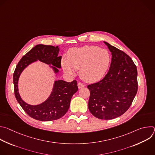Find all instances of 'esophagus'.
Returning a JSON list of instances; mask_svg holds the SVG:
<instances>
[{
	"label": "esophagus",
	"mask_w": 155,
	"mask_h": 155,
	"mask_svg": "<svg viewBox=\"0 0 155 155\" xmlns=\"http://www.w3.org/2000/svg\"><path fill=\"white\" fill-rule=\"evenodd\" d=\"M77 85H78V87L79 89H80V88H82V87H83L84 86V84L83 83H81V82H78Z\"/></svg>",
	"instance_id": "obj_1"
}]
</instances>
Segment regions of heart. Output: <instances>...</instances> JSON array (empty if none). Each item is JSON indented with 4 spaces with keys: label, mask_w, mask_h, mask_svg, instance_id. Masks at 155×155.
Here are the masks:
<instances>
[{
    "label": "heart",
    "mask_w": 155,
    "mask_h": 155,
    "mask_svg": "<svg viewBox=\"0 0 155 155\" xmlns=\"http://www.w3.org/2000/svg\"><path fill=\"white\" fill-rule=\"evenodd\" d=\"M110 62V56L107 50L86 45L69 50L68 59L63 58L61 65L67 74L74 75L75 69H80V75L83 80L93 83L104 77Z\"/></svg>",
    "instance_id": "b5f03b06"
}]
</instances>
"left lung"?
<instances>
[{
    "instance_id": "left-lung-1",
    "label": "left lung",
    "mask_w": 155,
    "mask_h": 155,
    "mask_svg": "<svg viewBox=\"0 0 155 155\" xmlns=\"http://www.w3.org/2000/svg\"><path fill=\"white\" fill-rule=\"evenodd\" d=\"M112 58L110 69L99 81L88 84L90 112L101 120H112L124 114L138 90L137 67L124 51L104 41Z\"/></svg>"
}]
</instances>
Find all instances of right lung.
<instances>
[{
  "mask_svg": "<svg viewBox=\"0 0 155 155\" xmlns=\"http://www.w3.org/2000/svg\"><path fill=\"white\" fill-rule=\"evenodd\" d=\"M58 47L51 45H37L32 48L28 53L23 56L18 63L13 74L14 92L15 97L25 110L31 118L42 121L56 120L62 117L70 106L71 100L78 90L76 80L67 82L58 80L54 83L52 93L49 98L44 102L37 105H31L21 99L18 89L19 77L27 66L37 60L47 64H51L56 73L58 72V68H61V58L58 56Z\"/></svg>",
  "mask_w": 155,
  "mask_h": 155,
  "instance_id": "add662e5",
  "label": "right lung"
}]
</instances>
